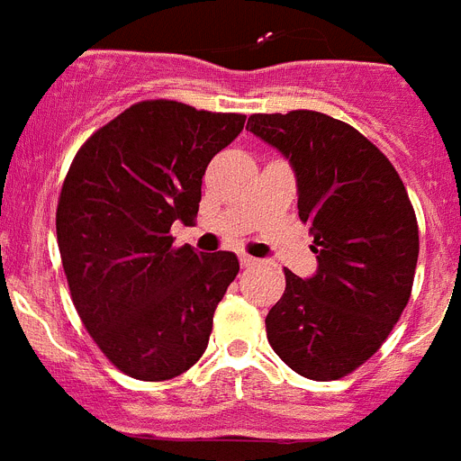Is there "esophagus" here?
Wrapping results in <instances>:
<instances>
[{"instance_id": "esophagus-1", "label": "esophagus", "mask_w": 461, "mask_h": 461, "mask_svg": "<svg viewBox=\"0 0 461 461\" xmlns=\"http://www.w3.org/2000/svg\"><path fill=\"white\" fill-rule=\"evenodd\" d=\"M240 266H242L244 270H251V267L258 266V260L251 258V256H240Z\"/></svg>"}]
</instances>
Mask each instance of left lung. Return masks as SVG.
Returning <instances> with one entry per match:
<instances>
[{
    "label": "left lung",
    "instance_id": "8db88e82",
    "mask_svg": "<svg viewBox=\"0 0 461 461\" xmlns=\"http://www.w3.org/2000/svg\"><path fill=\"white\" fill-rule=\"evenodd\" d=\"M247 129L291 161L297 214L319 258L312 279L284 270L267 341L300 376L337 381L381 348L409 304L420 251L415 210L388 157L346 122L291 110L256 113Z\"/></svg>",
    "mask_w": 461,
    "mask_h": 461
}]
</instances>
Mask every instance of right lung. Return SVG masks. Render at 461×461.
Returning <instances> with one entry per match:
<instances>
[{"instance_id": "obj_1", "label": "right lung", "mask_w": 461, "mask_h": 461, "mask_svg": "<svg viewBox=\"0 0 461 461\" xmlns=\"http://www.w3.org/2000/svg\"><path fill=\"white\" fill-rule=\"evenodd\" d=\"M244 120L138 101L73 157L55 217L64 275L89 337L126 376L168 381L205 353L238 256L175 247L170 228L195 221L207 164Z\"/></svg>"}]
</instances>
